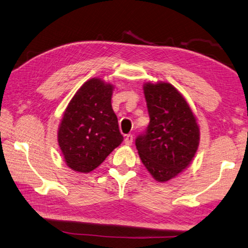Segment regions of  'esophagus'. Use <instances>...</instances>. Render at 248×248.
Here are the masks:
<instances>
[{
  "instance_id": "1",
  "label": "esophagus",
  "mask_w": 248,
  "mask_h": 248,
  "mask_svg": "<svg viewBox=\"0 0 248 248\" xmlns=\"http://www.w3.org/2000/svg\"><path fill=\"white\" fill-rule=\"evenodd\" d=\"M132 142H133V134L129 133V134L125 135V138H124L125 145H131V144H132Z\"/></svg>"
}]
</instances>
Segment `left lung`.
<instances>
[{
  "label": "left lung",
  "mask_w": 248,
  "mask_h": 248,
  "mask_svg": "<svg viewBox=\"0 0 248 248\" xmlns=\"http://www.w3.org/2000/svg\"><path fill=\"white\" fill-rule=\"evenodd\" d=\"M149 124L135 140L140 158L158 182H168L195 157L200 130L186 100L169 82L144 85Z\"/></svg>",
  "instance_id": "1"
}]
</instances>
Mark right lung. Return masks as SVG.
<instances>
[{
  "mask_svg": "<svg viewBox=\"0 0 248 248\" xmlns=\"http://www.w3.org/2000/svg\"><path fill=\"white\" fill-rule=\"evenodd\" d=\"M114 87L100 78L86 81L76 92L63 115L58 143L67 167L88 173L98 168L119 146L117 116L111 108Z\"/></svg>",
  "mask_w": 248,
  "mask_h": 248,
  "instance_id": "obj_1",
  "label": "right lung"
}]
</instances>
